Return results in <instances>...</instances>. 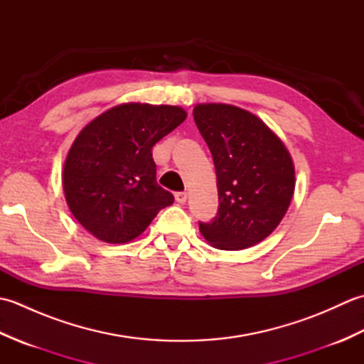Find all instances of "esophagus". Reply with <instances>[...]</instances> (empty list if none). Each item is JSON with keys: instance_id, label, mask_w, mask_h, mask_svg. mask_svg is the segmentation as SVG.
Instances as JSON below:
<instances>
[{"instance_id": "obj_1", "label": "esophagus", "mask_w": 364, "mask_h": 364, "mask_svg": "<svg viewBox=\"0 0 364 364\" xmlns=\"http://www.w3.org/2000/svg\"><path fill=\"white\" fill-rule=\"evenodd\" d=\"M175 200L178 203H186V200H188V192H176L175 194Z\"/></svg>"}]
</instances>
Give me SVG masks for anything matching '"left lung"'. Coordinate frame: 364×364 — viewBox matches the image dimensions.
<instances>
[{"instance_id":"8db88e82","label":"left lung","mask_w":364,"mask_h":364,"mask_svg":"<svg viewBox=\"0 0 364 364\" xmlns=\"http://www.w3.org/2000/svg\"><path fill=\"white\" fill-rule=\"evenodd\" d=\"M194 120L213 154L219 210L200 231L220 250H242L282 222L294 194L288 150L257 115L230 105H197Z\"/></svg>"}]
</instances>
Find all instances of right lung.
Listing matches in <instances>:
<instances>
[{"instance_id": "1", "label": "right lung", "mask_w": 364, "mask_h": 364, "mask_svg": "<svg viewBox=\"0 0 364 364\" xmlns=\"http://www.w3.org/2000/svg\"><path fill=\"white\" fill-rule=\"evenodd\" d=\"M184 119L178 106L128 103L98 115L76 137L64 166L67 205L100 241H133L173 203L156 181L151 149Z\"/></svg>"}]
</instances>
